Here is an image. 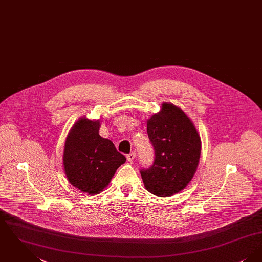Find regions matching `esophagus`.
Instances as JSON below:
<instances>
[{
  "label": "esophagus",
  "instance_id": "esophagus-1",
  "mask_svg": "<svg viewBox=\"0 0 262 262\" xmlns=\"http://www.w3.org/2000/svg\"><path fill=\"white\" fill-rule=\"evenodd\" d=\"M135 158H136V152H130V153L126 154V159H127V161L132 162Z\"/></svg>",
  "mask_w": 262,
  "mask_h": 262
}]
</instances>
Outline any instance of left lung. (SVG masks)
Returning a JSON list of instances; mask_svg holds the SVG:
<instances>
[{"label":"left lung","mask_w":262,"mask_h":262,"mask_svg":"<svg viewBox=\"0 0 262 262\" xmlns=\"http://www.w3.org/2000/svg\"><path fill=\"white\" fill-rule=\"evenodd\" d=\"M154 162L140 174L145 188L157 196H171L187 187L196 171L201 142L196 128L185 112L164 103L147 122Z\"/></svg>","instance_id":"obj_1"}]
</instances>
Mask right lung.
I'll return each mask as SVG.
<instances>
[{
	"instance_id": "obj_1",
	"label": "right lung",
	"mask_w": 262,
	"mask_h": 262,
	"mask_svg": "<svg viewBox=\"0 0 262 262\" xmlns=\"http://www.w3.org/2000/svg\"><path fill=\"white\" fill-rule=\"evenodd\" d=\"M99 121L79 120L67 137L63 168L69 182L83 192L96 194L108 186L125 162L111 140L99 135Z\"/></svg>"
}]
</instances>
